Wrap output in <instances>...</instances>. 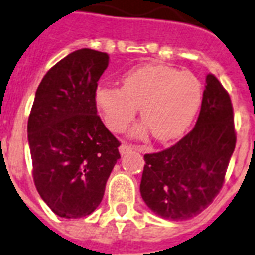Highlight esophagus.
<instances>
[{"instance_id": "34e87169", "label": "esophagus", "mask_w": 255, "mask_h": 255, "mask_svg": "<svg viewBox=\"0 0 255 255\" xmlns=\"http://www.w3.org/2000/svg\"><path fill=\"white\" fill-rule=\"evenodd\" d=\"M131 150H141V147H139V146L130 145V143H125V142L120 146V153H121L122 155L126 154V153H129Z\"/></svg>"}]
</instances>
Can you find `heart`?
Listing matches in <instances>:
<instances>
[{
	"instance_id": "b5f03b06",
	"label": "heart",
	"mask_w": 255,
	"mask_h": 255,
	"mask_svg": "<svg viewBox=\"0 0 255 255\" xmlns=\"http://www.w3.org/2000/svg\"><path fill=\"white\" fill-rule=\"evenodd\" d=\"M201 100L198 78L166 65L139 66L122 77V88L100 85L96 90L97 108L110 130L122 131L141 106L145 124L133 134L143 135L149 128L158 141L179 137L193 121Z\"/></svg>"
}]
</instances>
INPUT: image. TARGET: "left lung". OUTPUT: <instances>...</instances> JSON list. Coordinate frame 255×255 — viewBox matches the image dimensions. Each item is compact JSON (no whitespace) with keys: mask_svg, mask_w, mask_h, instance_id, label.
Here are the masks:
<instances>
[{"mask_svg":"<svg viewBox=\"0 0 255 255\" xmlns=\"http://www.w3.org/2000/svg\"><path fill=\"white\" fill-rule=\"evenodd\" d=\"M236 141L229 93L208 74L194 129L169 149L143 157L139 190L146 205L171 221L203 212L222 189Z\"/></svg>","mask_w":255,"mask_h":255,"instance_id":"obj_1","label":"left lung"}]
</instances>
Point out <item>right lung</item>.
I'll return each mask as SVG.
<instances>
[{
  "label": "right lung",
  "mask_w": 255,
  "mask_h": 255,
  "mask_svg": "<svg viewBox=\"0 0 255 255\" xmlns=\"http://www.w3.org/2000/svg\"><path fill=\"white\" fill-rule=\"evenodd\" d=\"M106 53L80 49L57 62L41 81L27 121L33 179L58 217L92 214L121 158L117 138L97 114L98 80Z\"/></svg>",
  "instance_id": "add662e5"
}]
</instances>
